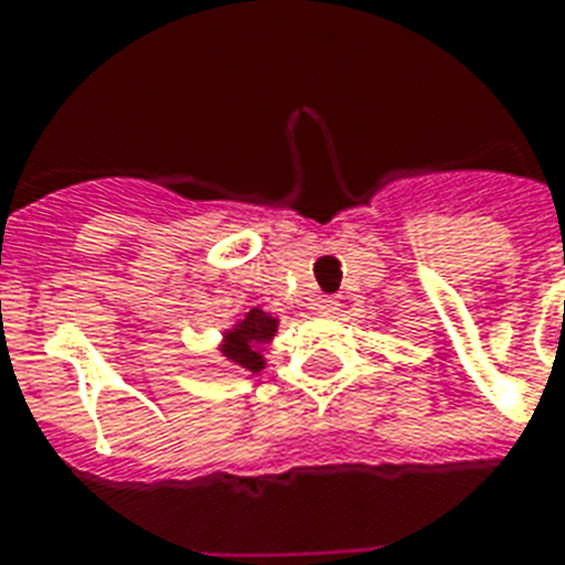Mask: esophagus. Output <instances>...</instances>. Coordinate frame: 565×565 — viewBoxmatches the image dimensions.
<instances>
[{
    "mask_svg": "<svg viewBox=\"0 0 565 565\" xmlns=\"http://www.w3.org/2000/svg\"><path fill=\"white\" fill-rule=\"evenodd\" d=\"M337 308H340V299H337V296H319L317 299L319 313H334Z\"/></svg>",
    "mask_w": 565,
    "mask_h": 565,
    "instance_id": "obj_1",
    "label": "esophagus"
}]
</instances>
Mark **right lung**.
Returning a JSON list of instances; mask_svg holds the SVG:
<instances>
[{
    "label": "right lung",
    "mask_w": 565,
    "mask_h": 565,
    "mask_svg": "<svg viewBox=\"0 0 565 565\" xmlns=\"http://www.w3.org/2000/svg\"><path fill=\"white\" fill-rule=\"evenodd\" d=\"M275 328H278V319H273L269 313H264V310L252 308L246 317H243V322L231 331L228 343H225L222 352H225L228 361L237 363L239 370L260 372L264 358L257 354V345H264L266 340L275 334Z\"/></svg>",
    "instance_id": "add662e5"
}]
</instances>
